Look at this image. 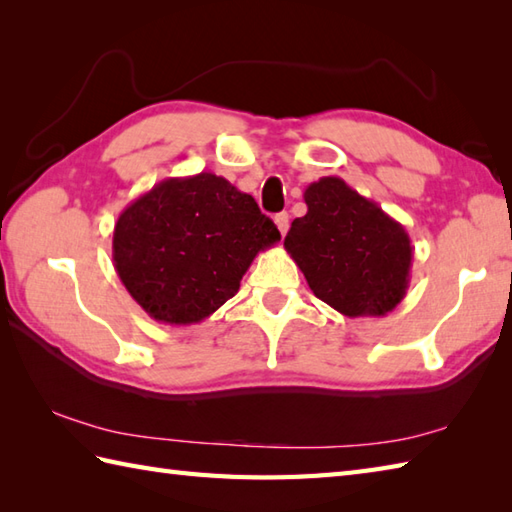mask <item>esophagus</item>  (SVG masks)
<instances>
[{
  "label": "esophagus",
  "mask_w": 512,
  "mask_h": 512,
  "mask_svg": "<svg viewBox=\"0 0 512 512\" xmlns=\"http://www.w3.org/2000/svg\"><path fill=\"white\" fill-rule=\"evenodd\" d=\"M275 224H277V228H279V233L281 235H286V231H288V224H290V217H288V213L284 211V213H277L275 215Z\"/></svg>",
  "instance_id": "34e87169"
}]
</instances>
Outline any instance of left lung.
Returning <instances> with one entry per match:
<instances>
[{"label":"left lung","instance_id":"obj_1","mask_svg":"<svg viewBox=\"0 0 512 512\" xmlns=\"http://www.w3.org/2000/svg\"><path fill=\"white\" fill-rule=\"evenodd\" d=\"M308 213L284 239L314 297L345 317H385L405 299L413 248L374 200L325 176L303 193Z\"/></svg>","mask_w":512,"mask_h":512}]
</instances>
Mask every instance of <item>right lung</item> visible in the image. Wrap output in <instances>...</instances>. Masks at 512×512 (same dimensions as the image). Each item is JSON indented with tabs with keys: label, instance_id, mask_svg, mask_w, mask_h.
Segmentation results:
<instances>
[{
	"label": "right lung",
	"instance_id": "1",
	"mask_svg": "<svg viewBox=\"0 0 512 512\" xmlns=\"http://www.w3.org/2000/svg\"><path fill=\"white\" fill-rule=\"evenodd\" d=\"M281 239L253 195L215 173L167 178L118 215L112 257L151 319L191 325L235 297L262 250Z\"/></svg>",
	"mask_w": 512,
	"mask_h": 512
}]
</instances>
